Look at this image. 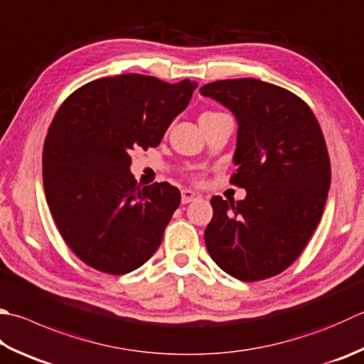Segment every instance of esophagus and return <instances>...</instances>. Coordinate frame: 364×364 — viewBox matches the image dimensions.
I'll return each mask as SVG.
<instances>
[{
	"instance_id": "obj_1",
	"label": "esophagus",
	"mask_w": 364,
	"mask_h": 364,
	"mask_svg": "<svg viewBox=\"0 0 364 364\" xmlns=\"http://www.w3.org/2000/svg\"><path fill=\"white\" fill-rule=\"evenodd\" d=\"M200 198H201V195L198 193V191H193V190H182L181 201H182V204H188V203L195 201V200H200Z\"/></svg>"
}]
</instances>
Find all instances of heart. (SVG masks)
Here are the masks:
<instances>
[{"label": "heart", "instance_id": "b5f03b06", "mask_svg": "<svg viewBox=\"0 0 364 364\" xmlns=\"http://www.w3.org/2000/svg\"><path fill=\"white\" fill-rule=\"evenodd\" d=\"M209 114H217V112H204L203 115H209Z\"/></svg>", "mask_w": 364, "mask_h": 364}]
</instances>
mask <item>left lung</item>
Here are the masks:
<instances>
[{"mask_svg":"<svg viewBox=\"0 0 364 364\" xmlns=\"http://www.w3.org/2000/svg\"><path fill=\"white\" fill-rule=\"evenodd\" d=\"M200 93L235 114L231 183L247 191L236 203L212 198L205 249L242 282L276 276L301 255L323 214L331 183L323 133L303 100L263 80H217Z\"/></svg>","mask_w":364,"mask_h":364,"instance_id":"8db88e82","label":"left lung"}]
</instances>
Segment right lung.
I'll return each instance as SVG.
<instances>
[{
    "mask_svg": "<svg viewBox=\"0 0 364 364\" xmlns=\"http://www.w3.org/2000/svg\"><path fill=\"white\" fill-rule=\"evenodd\" d=\"M196 87L142 74L102 77L55 114L43 150L44 191L61 237L85 264L119 276L160 247L181 191L168 182L138 185L129 152L159 146Z\"/></svg>",
    "mask_w": 364,
    "mask_h": 364,
    "instance_id": "1",
    "label": "right lung"
}]
</instances>
